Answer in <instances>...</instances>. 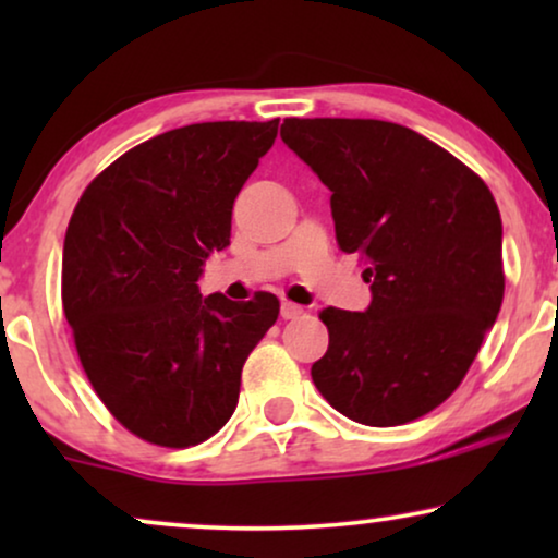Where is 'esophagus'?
<instances>
[{
	"label": "esophagus",
	"mask_w": 558,
	"mask_h": 558,
	"mask_svg": "<svg viewBox=\"0 0 558 558\" xmlns=\"http://www.w3.org/2000/svg\"><path fill=\"white\" fill-rule=\"evenodd\" d=\"M281 317L284 319H294V317H300L302 315V307L300 304H294V302H281Z\"/></svg>",
	"instance_id": "obj_1"
}]
</instances>
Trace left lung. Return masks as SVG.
<instances>
[{"instance_id":"obj_1","label":"left lung","mask_w":558,"mask_h":558,"mask_svg":"<svg viewBox=\"0 0 558 558\" xmlns=\"http://www.w3.org/2000/svg\"><path fill=\"white\" fill-rule=\"evenodd\" d=\"M281 140L330 187L335 239L365 258V312L327 307L317 391L368 426L447 401L495 325L502 223L483 180L414 129L378 119H284Z\"/></svg>"}]
</instances>
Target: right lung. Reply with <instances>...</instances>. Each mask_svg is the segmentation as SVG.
I'll return each mask as SVG.
<instances>
[{
	"mask_svg": "<svg viewBox=\"0 0 558 558\" xmlns=\"http://www.w3.org/2000/svg\"><path fill=\"white\" fill-rule=\"evenodd\" d=\"M279 119L172 129L106 167L63 243V310L106 409L144 441L193 447L239 403L241 371L277 323L279 300L203 296L197 279L231 243L243 182Z\"/></svg>",
	"mask_w": 558,
	"mask_h": 558,
	"instance_id": "obj_1",
	"label": "right lung"
}]
</instances>
